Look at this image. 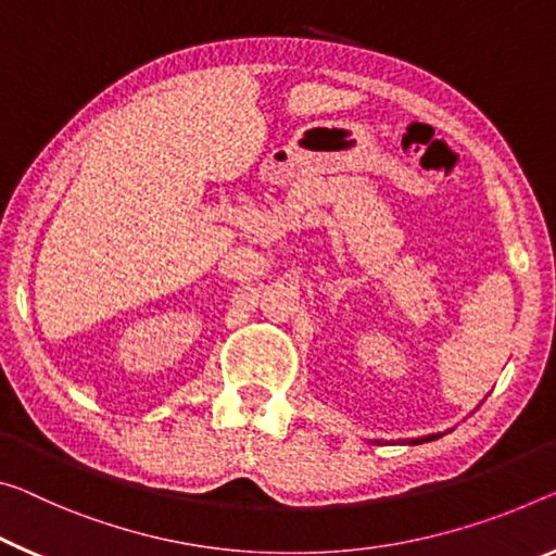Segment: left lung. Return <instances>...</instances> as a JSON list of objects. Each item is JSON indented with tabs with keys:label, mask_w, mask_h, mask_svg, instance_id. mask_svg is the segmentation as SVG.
Returning a JSON list of instances; mask_svg holds the SVG:
<instances>
[{
	"label": "left lung",
	"mask_w": 556,
	"mask_h": 556,
	"mask_svg": "<svg viewBox=\"0 0 556 556\" xmlns=\"http://www.w3.org/2000/svg\"><path fill=\"white\" fill-rule=\"evenodd\" d=\"M442 434H427V438H417V440H409V445H420V442H430V440H438Z\"/></svg>",
	"instance_id": "1"
}]
</instances>
